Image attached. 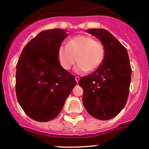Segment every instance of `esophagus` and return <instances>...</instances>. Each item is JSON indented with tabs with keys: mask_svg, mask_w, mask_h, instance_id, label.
Segmentation results:
<instances>
[{
	"mask_svg": "<svg viewBox=\"0 0 149 149\" xmlns=\"http://www.w3.org/2000/svg\"><path fill=\"white\" fill-rule=\"evenodd\" d=\"M75 79H76V81L78 83V82L79 81V79H80V78H79V76H76V77H75Z\"/></svg>",
	"mask_w": 149,
	"mask_h": 149,
	"instance_id": "1",
	"label": "esophagus"
}]
</instances>
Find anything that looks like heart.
Segmentation results:
<instances>
[{
  "instance_id": "obj_1",
  "label": "heart",
  "mask_w": 149,
  "mask_h": 149,
  "mask_svg": "<svg viewBox=\"0 0 149 149\" xmlns=\"http://www.w3.org/2000/svg\"><path fill=\"white\" fill-rule=\"evenodd\" d=\"M58 60L61 66L69 70L76 62L77 73L93 71L102 63L104 58V47L100 42L88 35H77L72 37L67 45L58 49Z\"/></svg>"
}]
</instances>
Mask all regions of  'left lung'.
<instances>
[{"mask_svg":"<svg viewBox=\"0 0 149 149\" xmlns=\"http://www.w3.org/2000/svg\"><path fill=\"white\" fill-rule=\"evenodd\" d=\"M86 31L98 38L104 47L102 65L80 79L84 107L91 116L101 120L113 118L125 106L129 94L132 69L127 49L106 29Z\"/></svg>","mask_w":149,"mask_h":149,"instance_id":"obj_1","label":"left lung"}]
</instances>
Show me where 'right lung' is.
<instances>
[{
  "label": "right lung",
  "instance_id": "1",
  "mask_svg": "<svg viewBox=\"0 0 149 149\" xmlns=\"http://www.w3.org/2000/svg\"><path fill=\"white\" fill-rule=\"evenodd\" d=\"M66 32L61 29L41 31L26 45L16 64L17 100L36 121L56 118L76 85L75 76L63 68L58 60Z\"/></svg>",
  "mask_w": 149,
  "mask_h": 149
}]
</instances>
